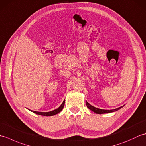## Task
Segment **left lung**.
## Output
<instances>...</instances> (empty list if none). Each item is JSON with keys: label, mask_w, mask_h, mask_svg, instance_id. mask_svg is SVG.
Masks as SVG:
<instances>
[{"label": "left lung", "mask_w": 146, "mask_h": 146, "mask_svg": "<svg viewBox=\"0 0 146 146\" xmlns=\"http://www.w3.org/2000/svg\"><path fill=\"white\" fill-rule=\"evenodd\" d=\"M86 106H87V107L89 108L90 110H91L92 111H94L95 113H98V114L113 112V111H117L118 110H119V109H120L122 107H122H119V108H115V109H113V110H102V109H100V108H96V107H95L94 106H92V105H91L88 102H86Z\"/></svg>", "instance_id": "obj_1"}]
</instances>
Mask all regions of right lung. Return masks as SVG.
Here are the masks:
<instances>
[{"mask_svg":"<svg viewBox=\"0 0 146 146\" xmlns=\"http://www.w3.org/2000/svg\"><path fill=\"white\" fill-rule=\"evenodd\" d=\"M64 100L63 101V104H62L60 107H58L57 109H56L53 111H49V112H39V111H32L33 113H36V114H38L40 115H43V116H52L54 115L57 114L58 113H60V111L63 110V108L64 107Z\"/></svg>","mask_w":146,"mask_h":146,"instance_id":"right-lung-1","label":"right lung"}]
</instances>
